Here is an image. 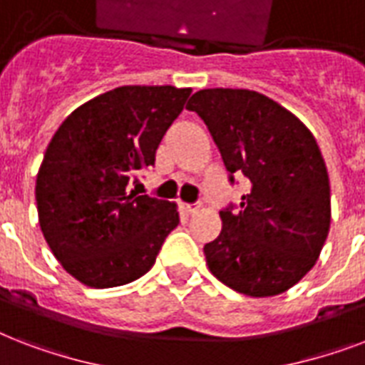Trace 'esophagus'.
<instances>
[{
	"label": "esophagus",
	"instance_id": "obj_1",
	"mask_svg": "<svg viewBox=\"0 0 365 365\" xmlns=\"http://www.w3.org/2000/svg\"><path fill=\"white\" fill-rule=\"evenodd\" d=\"M199 208L200 205H182V210L185 212V214H195Z\"/></svg>",
	"mask_w": 365,
	"mask_h": 365
}]
</instances>
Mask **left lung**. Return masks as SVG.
Returning <instances> with one entry per match:
<instances>
[{"mask_svg": "<svg viewBox=\"0 0 365 365\" xmlns=\"http://www.w3.org/2000/svg\"><path fill=\"white\" fill-rule=\"evenodd\" d=\"M189 111L205 121L229 182L250 191L225 206L220 237L205 244L212 274L252 297L278 295L317 263L329 231V178L311 130L274 100L244 88H205Z\"/></svg>", "mask_w": 365, "mask_h": 365, "instance_id": "8db88e82", "label": "left lung"}]
</instances>
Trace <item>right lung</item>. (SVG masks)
<instances>
[{"instance_id":"1","label":"right lung","mask_w":365,"mask_h":365,"mask_svg":"<svg viewBox=\"0 0 365 365\" xmlns=\"http://www.w3.org/2000/svg\"><path fill=\"white\" fill-rule=\"evenodd\" d=\"M191 88L119 87L79 106L54 132L36 182L39 225L66 271L91 288L143 277L178 227L176 205L128 193L155 165Z\"/></svg>"}]
</instances>
